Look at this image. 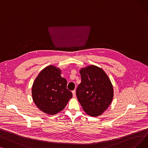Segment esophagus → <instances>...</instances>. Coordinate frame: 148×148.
<instances>
[{"instance_id":"1","label":"esophagus","mask_w":148,"mask_h":148,"mask_svg":"<svg viewBox=\"0 0 148 148\" xmlns=\"http://www.w3.org/2000/svg\"><path fill=\"white\" fill-rule=\"evenodd\" d=\"M72 93H73V97H76V90H74L72 91Z\"/></svg>"}]
</instances>
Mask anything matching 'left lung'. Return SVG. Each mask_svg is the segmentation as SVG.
Here are the masks:
<instances>
[{
    "instance_id": "1",
    "label": "left lung",
    "mask_w": 148,
    "mask_h": 148,
    "mask_svg": "<svg viewBox=\"0 0 148 148\" xmlns=\"http://www.w3.org/2000/svg\"><path fill=\"white\" fill-rule=\"evenodd\" d=\"M79 73L81 82L76 91L78 101L88 115H101L114 97L110 79L101 68L93 65L81 69Z\"/></svg>"
}]
</instances>
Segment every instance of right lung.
<instances>
[{
    "label": "right lung",
    "mask_w": 148,
    "mask_h": 148,
    "mask_svg": "<svg viewBox=\"0 0 148 148\" xmlns=\"http://www.w3.org/2000/svg\"><path fill=\"white\" fill-rule=\"evenodd\" d=\"M61 73L59 68L47 66L39 73L33 84V101L47 114L55 115L62 110L73 96L67 88V80L61 77Z\"/></svg>",
    "instance_id": "obj_1"
}]
</instances>
